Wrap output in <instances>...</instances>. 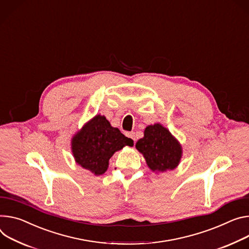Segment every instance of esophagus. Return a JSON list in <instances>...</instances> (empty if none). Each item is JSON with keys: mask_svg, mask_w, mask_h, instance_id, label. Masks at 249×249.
<instances>
[{"mask_svg": "<svg viewBox=\"0 0 249 249\" xmlns=\"http://www.w3.org/2000/svg\"><path fill=\"white\" fill-rule=\"evenodd\" d=\"M127 136H128L129 138H131L134 142L136 141V137H135V132H129V133H127Z\"/></svg>", "mask_w": 249, "mask_h": 249, "instance_id": "obj_1", "label": "esophagus"}]
</instances>
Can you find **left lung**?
Segmentation results:
<instances>
[{
  "label": "left lung",
  "instance_id": "8db88e82",
  "mask_svg": "<svg viewBox=\"0 0 249 249\" xmlns=\"http://www.w3.org/2000/svg\"><path fill=\"white\" fill-rule=\"evenodd\" d=\"M136 148L143 154L147 165L154 172L175 169L182 157L180 145L161 124L148 126L144 138L137 142Z\"/></svg>",
  "mask_w": 249,
  "mask_h": 249
}]
</instances>
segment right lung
I'll list each match as a JSON object with an SVG mask.
<instances>
[{"label":"right lung","instance_id":"add662e5","mask_svg":"<svg viewBox=\"0 0 249 249\" xmlns=\"http://www.w3.org/2000/svg\"><path fill=\"white\" fill-rule=\"evenodd\" d=\"M71 144L76 163L95 175H102L112 155L124 146H133V140L112 127L104 116L96 115L75 135Z\"/></svg>","mask_w":249,"mask_h":249}]
</instances>
